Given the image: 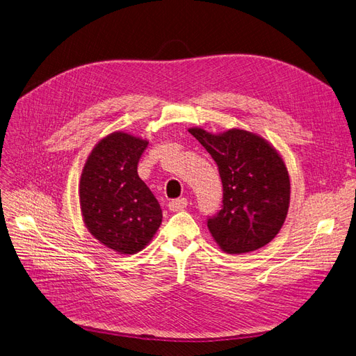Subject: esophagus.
Masks as SVG:
<instances>
[{
  "label": "esophagus",
  "instance_id": "obj_1",
  "mask_svg": "<svg viewBox=\"0 0 356 356\" xmlns=\"http://www.w3.org/2000/svg\"><path fill=\"white\" fill-rule=\"evenodd\" d=\"M187 204H188V200H187V198L181 197V198H177V200L169 202V210H172V211H179V210H184V209H186V207H187Z\"/></svg>",
  "mask_w": 356,
  "mask_h": 356
}]
</instances>
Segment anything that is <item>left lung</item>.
<instances>
[{
    "mask_svg": "<svg viewBox=\"0 0 356 356\" xmlns=\"http://www.w3.org/2000/svg\"><path fill=\"white\" fill-rule=\"evenodd\" d=\"M188 131L216 162L223 206L207 227L222 251L244 254L272 241L285 223L291 181L280 153L257 133L231 129L213 134L202 127Z\"/></svg>",
    "mask_w": 356,
    "mask_h": 356,
    "instance_id": "left-lung-1",
    "label": "left lung"
}]
</instances>
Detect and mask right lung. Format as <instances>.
<instances>
[{
  "label": "right lung",
  "mask_w": 356,
  "mask_h": 356,
  "mask_svg": "<svg viewBox=\"0 0 356 356\" xmlns=\"http://www.w3.org/2000/svg\"><path fill=\"white\" fill-rule=\"evenodd\" d=\"M149 141L124 131L101 138L83 166L79 197L88 231L118 254L146 248L162 223V209L137 174Z\"/></svg>",
  "instance_id": "right-lung-1"
}]
</instances>
